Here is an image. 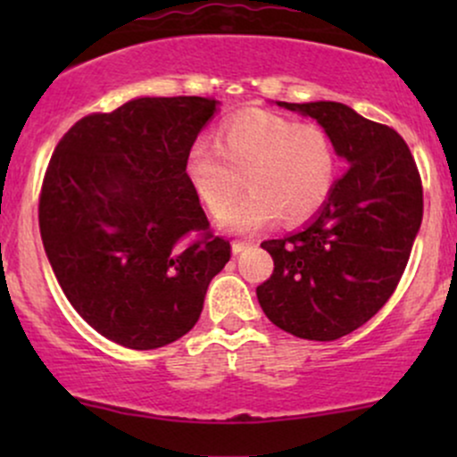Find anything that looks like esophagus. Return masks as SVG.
Here are the masks:
<instances>
[{"mask_svg":"<svg viewBox=\"0 0 457 457\" xmlns=\"http://www.w3.org/2000/svg\"><path fill=\"white\" fill-rule=\"evenodd\" d=\"M251 245H253V243H246V240H236V243L232 245V251H234V255L243 253V251H245V249H249Z\"/></svg>","mask_w":457,"mask_h":457,"instance_id":"esophagus-1","label":"esophagus"}]
</instances>
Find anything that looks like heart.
<instances>
[{
	"mask_svg": "<svg viewBox=\"0 0 457 457\" xmlns=\"http://www.w3.org/2000/svg\"><path fill=\"white\" fill-rule=\"evenodd\" d=\"M187 178L212 217L232 232H253L275 217L303 223L327 204L337 176V152L322 129L272 113H243L219 130V145L202 139L187 154Z\"/></svg>",
	"mask_w": 457,
	"mask_h": 457,
	"instance_id": "obj_1",
	"label": "heart"
}]
</instances>
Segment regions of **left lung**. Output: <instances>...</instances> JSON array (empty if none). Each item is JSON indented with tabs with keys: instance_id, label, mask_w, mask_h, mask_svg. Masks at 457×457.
<instances>
[{
	"instance_id": "8db88e82",
	"label": "left lung",
	"mask_w": 457,
	"mask_h": 457,
	"mask_svg": "<svg viewBox=\"0 0 457 457\" xmlns=\"http://www.w3.org/2000/svg\"><path fill=\"white\" fill-rule=\"evenodd\" d=\"M277 104L316 120L348 171L305 228L262 243L275 270L255 292L275 327L333 342L363 327L395 292L421 228V176L395 130L348 104Z\"/></svg>"
}]
</instances>
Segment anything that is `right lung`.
<instances>
[{
	"mask_svg": "<svg viewBox=\"0 0 457 457\" xmlns=\"http://www.w3.org/2000/svg\"><path fill=\"white\" fill-rule=\"evenodd\" d=\"M217 104L145 96L90 113L46 167L38 221L51 269L79 316L124 348L187 335L229 262L185 167Z\"/></svg>",
	"mask_w": 457,
	"mask_h": 457,
	"instance_id": "add662e5",
	"label": "right lung"
}]
</instances>
